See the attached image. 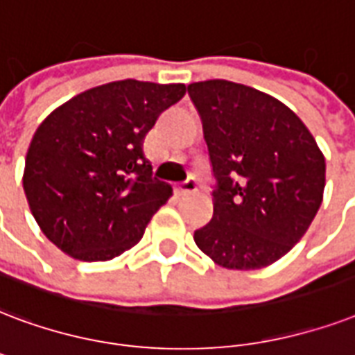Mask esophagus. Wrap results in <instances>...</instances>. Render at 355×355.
I'll use <instances>...</instances> for the list:
<instances>
[{
	"instance_id": "esophagus-1",
	"label": "esophagus",
	"mask_w": 355,
	"mask_h": 355,
	"mask_svg": "<svg viewBox=\"0 0 355 355\" xmlns=\"http://www.w3.org/2000/svg\"><path fill=\"white\" fill-rule=\"evenodd\" d=\"M196 189V182H193L191 178H188V180H184L182 184H177V186H175V193H177V196H188V193H193Z\"/></svg>"
}]
</instances>
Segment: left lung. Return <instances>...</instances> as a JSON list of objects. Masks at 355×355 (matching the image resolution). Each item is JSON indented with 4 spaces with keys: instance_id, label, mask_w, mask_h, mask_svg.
Wrapping results in <instances>:
<instances>
[{
    "instance_id": "left-lung-1",
    "label": "left lung",
    "mask_w": 355,
    "mask_h": 355,
    "mask_svg": "<svg viewBox=\"0 0 355 355\" xmlns=\"http://www.w3.org/2000/svg\"><path fill=\"white\" fill-rule=\"evenodd\" d=\"M216 186L193 234L227 270H259L296 245L322 205L326 162L302 119L274 96L227 80L189 83Z\"/></svg>"
}]
</instances>
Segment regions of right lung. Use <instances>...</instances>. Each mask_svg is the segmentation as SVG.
I'll use <instances>...</instances> for the list:
<instances>
[{"instance_id":"right-lung-1","label":"right lung","mask_w":355,"mask_h":355,"mask_svg":"<svg viewBox=\"0 0 355 355\" xmlns=\"http://www.w3.org/2000/svg\"><path fill=\"white\" fill-rule=\"evenodd\" d=\"M184 94V83L112 81L40 123L26 156L24 191L46 238L63 253L112 261L141 240L173 193L153 178L143 139Z\"/></svg>"}]
</instances>
